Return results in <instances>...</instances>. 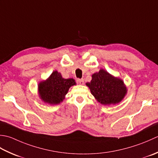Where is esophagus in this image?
I'll return each mask as SVG.
<instances>
[{
  "instance_id": "1",
  "label": "esophagus",
  "mask_w": 158,
  "mask_h": 158,
  "mask_svg": "<svg viewBox=\"0 0 158 158\" xmlns=\"http://www.w3.org/2000/svg\"><path fill=\"white\" fill-rule=\"evenodd\" d=\"M76 82L79 84V85H84V80L78 78L76 80Z\"/></svg>"
}]
</instances>
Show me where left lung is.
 I'll use <instances>...</instances> for the list:
<instances>
[{"label":"left lung","instance_id":"obj_1","mask_svg":"<svg viewBox=\"0 0 158 158\" xmlns=\"http://www.w3.org/2000/svg\"><path fill=\"white\" fill-rule=\"evenodd\" d=\"M86 85L95 99L104 105L118 104L127 93L123 82L104 69L93 74L91 81Z\"/></svg>","mask_w":158,"mask_h":158}]
</instances>
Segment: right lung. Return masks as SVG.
<instances>
[{"label": "right lung", "mask_w": 158, "mask_h": 158, "mask_svg": "<svg viewBox=\"0 0 158 158\" xmlns=\"http://www.w3.org/2000/svg\"><path fill=\"white\" fill-rule=\"evenodd\" d=\"M76 85L73 78L64 79L57 71L52 74L46 81L39 85V92L41 99L50 104H57L62 102L71 86Z\"/></svg>", "instance_id": "right-lung-1"}]
</instances>
